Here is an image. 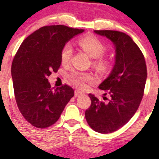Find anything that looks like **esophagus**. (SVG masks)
Segmentation results:
<instances>
[{"label":"esophagus","instance_id":"34e87169","mask_svg":"<svg viewBox=\"0 0 159 159\" xmlns=\"http://www.w3.org/2000/svg\"><path fill=\"white\" fill-rule=\"evenodd\" d=\"M82 95V92H81L80 91H78V90H76V91H75V97H79V96Z\"/></svg>","mask_w":159,"mask_h":159}]
</instances>
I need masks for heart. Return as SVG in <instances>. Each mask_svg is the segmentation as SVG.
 <instances>
[{
    "mask_svg": "<svg viewBox=\"0 0 159 159\" xmlns=\"http://www.w3.org/2000/svg\"><path fill=\"white\" fill-rule=\"evenodd\" d=\"M78 43L79 45L89 54L90 57L93 58H98L95 63L97 64L98 68L102 69H105L106 68L107 62L101 58V57L105 53L106 48L98 38L93 35H89L80 39ZM72 53H73V48L71 44L70 43L65 44L61 51L60 57L62 64L66 65L69 62ZM69 79L75 85L82 89L85 85L84 84L85 81H89L92 79V75L84 72L73 71L69 75Z\"/></svg>",
    "mask_w": 159,
    "mask_h": 159,
    "instance_id": "obj_1",
    "label": "heart"
}]
</instances>
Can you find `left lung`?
<instances>
[{
    "label": "left lung",
    "instance_id": "left-lung-1",
    "mask_svg": "<svg viewBox=\"0 0 159 159\" xmlns=\"http://www.w3.org/2000/svg\"><path fill=\"white\" fill-rule=\"evenodd\" d=\"M109 39L115 50V65L98 88L110 96L108 102L89 94L88 124L94 131L108 134L124 126L134 115L143 97L147 79L145 57L139 46L126 34L116 30H94ZM106 98V97H105Z\"/></svg>",
    "mask_w": 159,
    "mask_h": 159
}]
</instances>
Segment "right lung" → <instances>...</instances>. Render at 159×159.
I'll list each match as a JSON object with an SVG mask.
<instances>
[{"label":"right lung","mask_w":159,"mask_h":159,"mask_svg":"<svg viewBox=\"0 0 159 159\" xmlns=\"http://www.w3.org/2000/svg\"><path fill=\"white\" fill-rule=\"evenodd\" d=\"M84 31L64 25L42 27L20 44L11 66L14 95L20 113L34 127L54 124L74 96L66 84L53 90L48 77L60 67L63 46Z\"/></svg>","instance_id":"1"}]
</instances>
